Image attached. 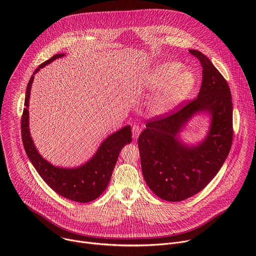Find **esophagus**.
Instances as JSON below:
<instances>
[{"instance_id":"esophagus-1","label":"esophagus","mask_w":256,"mask_h":256,"mask_svg":"<svg viewBox=\"0 0 256 256\" xmlns=\"http://www.w3.org/2000/svg\"><path fill=\"white\" fill-rule=\"evenodd\" d=\"M132 138L136 140V138H138V136H140V132H142V128H140V126H134L132 128Z\"/></svg>"}]
</instances>
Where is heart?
<instances>
[{"label":"heart","instance_id":"b5f03b06","mask_svg":"<svg viewBox=\"0 0 256 256\" xmlns=\"http://www.w3.org/2000/svg\"><path fill=\"white\" fill-rule=\"evenodd\" d=\"M179 70V64L164 62L157 64L144 76V84L149 91L164 88L151 102V109L155 114L169 112L192 90L194 76L190 72Z\"/></svg>","mask_w":256,"mask_h":256}]
</instances>
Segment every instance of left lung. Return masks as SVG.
Masks as SVG:
<instances>
[{"label":"left lung","mask_w":256,"mask_h":256,"mask_svg":"<svg viewBox=\"0 0 256 256\" xmlns=\"http://www.w3.org/2000/svg\"><path fill=\"white\" fill-rule=\"evenodd\" d=\"M202 66V82L196 99L169 114L151 118L138 136L140 166L146 184L160 198L184 200L202 190L227 159L233 140V104L229 85L200 52L190 50ZM198 113H208L206 138L186 144L178 134Z\"/></svg>","instance_id":"obj_1"}]
</instances>
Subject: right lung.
<instances>
[{"instance_id": "right-lung-1", "label": "right lung", "mask_w": 256, "mask_h": 256, "mask_svg": "<svg viewBox=\"0 0 256 256\" xmlns=\"http://www.w3.org/2000/svg\"><path fill=\"white\" fill-rule=\"evenodd\" d=\"M64 54H58L42 62L31 76L25 94V108L21 120V134L25 152L32 165L46 184L60 196L78 202H89L96 200L106 190L112 171L126 144L132 142V130L126 126L109 134L99 146L96 153L85 164L76 168L54 166L38 153L29 130V98L34 75L42 68L50 64Z\"/></svg>"}]
</instances>
